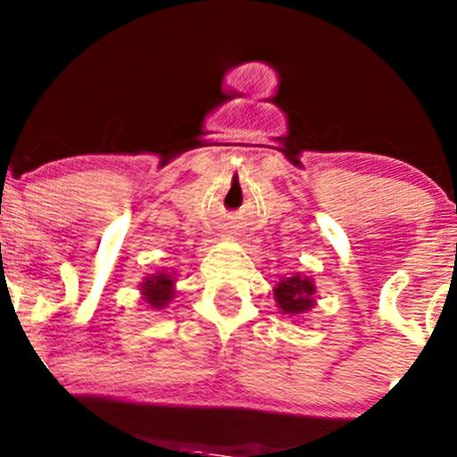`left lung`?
<instances>
[{"mask_svg":"<svg viewBox=\"0 0 457 457\" xmlns=\"http://www.w3.org/2000/svg\"><path fill=\"white\" fill-rule=\"evenodd\" d=\"M273 297L279 312L299 320L317 305V284L305 273H293L286 278L282 275L273 288Z\"/></svg>","mask_w":457,"mask_h":457,"instance_id":"8db88e82","label":"left lung"}]
</instances>
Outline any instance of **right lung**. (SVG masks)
Instances as JSON below:
<instances>
[{
    "mask_svg": "<svg viewBox=\"0 0 457 457\" xmlns=\"http://www.w3.org/2000/svg\"><path fill=\"white\" fill-rule=\"evenodd\" d=\"M175 273L173 270H155V273H147L143 278V282L138 284L140 299L147 303V308L152 310H164L169 308V303L175 299Z\"/></svg>",
    "mask_w": 457,
    "mask_h": 457,
    "instance_id": "right-lung-1",
    "label": "right lung"
}]
</instances>
